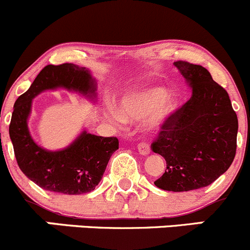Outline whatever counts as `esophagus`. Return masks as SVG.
<instances>
[{
	"mask_svg": "<svg viewBox=\"0 0 250 250\" xmlns=\"http://www.w3.org/2000/svg\"><path fill=\"white\" fill-rule=\"evenodd\" d=\"M137 149H138V152H140V154H142V155L148 154V153L150 152L149 145H148L147 142H145V141H142V142L138 143V145H137Z\"/></svg>",
	"mask_w": 250,
	"mask_h": 250,
	"instance_id": "34e87169",
	"label": "esophagus"
}]
</instances>
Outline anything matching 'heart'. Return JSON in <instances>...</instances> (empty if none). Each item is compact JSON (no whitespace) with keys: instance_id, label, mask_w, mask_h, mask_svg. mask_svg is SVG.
I'll return each instance as SVG.
<instances>
[{"instance_id":"b5f03b06","label":"heart","mask_w":250,"mask_h":250,"mask_svg":"<svg viewBox=\"0 0 250 250\" xmlns=\"http://www.w3.org/2000/svg\"><path fill=\"white\" fill-rule=\"evenodd\" d=\"M167 91L162 87L149 88L124 95L120 100V110L115 107H109L108 118L114 124L123 125L128 120H145L150 118V123L160 124L175 110V102L167 100Z\"/></svg>"}]
</instances>
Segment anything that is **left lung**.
Returning a JSON list of instances; mask_svg holds the SVG:
<instances>
[{
	"instance_id": "8db88e82",
	"label": "left lung",
	"mask_w": 250,
	"mask_h": 250,
	"mask_svg": "<svg viewBox=\"0 0 250 250\" xmlns=\"http://www.w3.org/2000/svg\"><path fill=\"white\" fill-rule=\"evenodd\" d=\"M174 64L193 93L163 122L150 148L167 162L155 186L186 192L209 186L231 167L238 119L227 91L212 80L204 66L185 61Z\"/></svg>"
}]
</instances>
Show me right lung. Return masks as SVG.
<instances>
[{"mask_svg": "<svg viewBox=\"0 0 250 250\" xmlns=\"http://www.w3.org/2000/svg\"><path fill=\"white\" fill-rule=\"evenodd\" d=\"M65 87L85 93L95 92L90 71L71 63L46 65L30 88L14 103L9 136L17 163L23 174L46 191L83 194L95 189L113 153L119 148L117 137L83 132L68 148L48 152L36 145L28 130V117L35 96L44 90Z\"/></svg>", "mask_w": 250, "mask_h": 250, "instance_id": "1", "label": "right lung"}]
</instances>
